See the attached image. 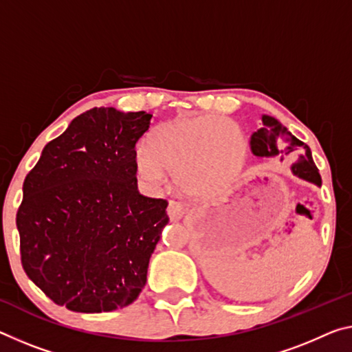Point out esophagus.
Masks as SVG:
<instances>
[{"label":"esophagus","mask_w":352,"mask_h":352,"mask_svg":"<svg viewBox=\"0 0 352 352\" xmlns=\"http://www.w3.org/2000/svg\"><path fill=\"white\" fill-rule=\"evenodd\" d=\"M186 211H188V208L185 205L180 204V202H174V200L169 202V206H167V214H169L170 221L182 219V217L186 214Z\"/></svg>","instance_id":"34e87169"}]
</instances>
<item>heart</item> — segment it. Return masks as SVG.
Instances as JSON below:
<instances>
[{"mask_svg":"<svg viewBox=\"0 0 352 352\" xmlns=\"http://www.w3.org/2000/svg\"><path fill=\"white\" fill-rule=\"evenodd\" d=\"M248 141L236 124L217 116L175 119L150 135L148 147L136 152V170L144 185L156 189L173 170L177 186L196 199L227 191L241 172Z\"/></svg>","mask_w":352,"mask_h":352,"instance_id":"obj_1","label":"heart"}]
</instances>
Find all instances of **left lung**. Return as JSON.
<instances>
[{
  "label": "left lung",
  "instance_id": "obj_1",
  "mask_svg": "<svg viewBox=\"0 0 352 352\" xmlns=\"http://www.w3.org/2000/svg\"><path fill=\"white\" fill-rule=\"evenodd\" d=\"M263 126L256 130L250 136V150L255 156H280V161L287 155L298 152V160L292 166L294 175H298L302 180L315 183L316 186H321V175L318 172V167L311 158V152L307 144L299 141L296 136L287 130L280 122L276 120L271 116H263Z\"/></svg>",
  "mask_w": 352,
  "mask_h": 352
}]
</instances>
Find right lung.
Segmentation results:
<instances>
[{"instance_id": "add662e5", "label": "right lung", "mask_w": 352, "mask_h": 352, "mask_svg": "<svg viewBox=\"0 0 352 352\" xmlns=\"http://www.w3.org/2000/svg\"><path fill=\"white\" fill-rule=\"evenodd\" d=\"M152 114L92 108L42 150L16 211L21 266L58 305L100 314L130 305L169 222L138 191L136 142Z\"/></svg>"}]
</instances>
